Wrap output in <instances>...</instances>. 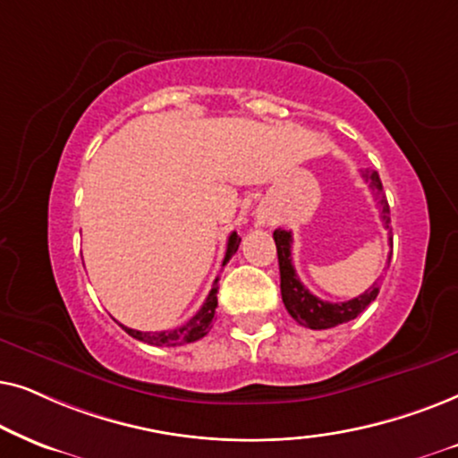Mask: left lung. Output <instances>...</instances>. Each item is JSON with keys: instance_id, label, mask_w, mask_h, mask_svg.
<instances>
[{"instance_id": "1", "label": "left lung", "mask_w": 458, "mask_h": 458, "mask_svg": "<svg viewBox=\"0 0 458 458\" xmlns=\"http://www.w3.org/2000/svg\"><path fill=\"white\" fill-rule=\"evenodd\" d=\"M362 178L369 184L370 191L375 192L377 203H379L381 219L383 224H386V228H389V205H387L386 194H383V184H381L379 174L364 172ZM274 242H276V253H278L280 293H283L284 308L301 327L320 331V328H333L337 325H344V322H350L356 318V316H360L364 310L377 300V295H379V286L373 284V289L364 291L362 295L353 297L350 301H341V303L322 301L301 284L300 276L295 274V267H293V259H291L293 236L289 230H283V228L274 230ZM389 259H392V253H389L387 258V267H389Z\"/></svg>"}]
</instances>
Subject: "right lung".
Here are the masks:
<instances>
[{"label": "right lung", "instance_id": "obj_1", "mask_svg": "<svg viewBox=\"0 0 458 458\" xmlns=\"http://www.w3.org/2000/svg\"><path fill=\"white\" fill-rule=\"evenodd\" d=\"M239 245H241V236L233 233L228 236V247H225V258L222 261V266L228 264L230 258L236 253V249H239ZM217 280L219 278H216V283H213V289L209 291V295H207L203 308H200L184 327L174 328V331H161V333H142V331H136V328H130L123 325L121 327H123L125 333L131 335L133 339L144 341V344H150V345H167L169 347V345H182V344H192V341H199L200 337H205V335L209 333L213 316H216Z\"/></svg>", "mask_w": 458, "mask_h": 458}]
</instances>
